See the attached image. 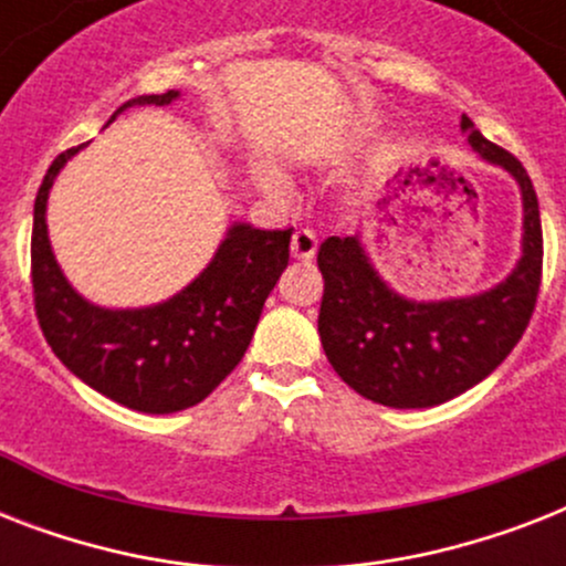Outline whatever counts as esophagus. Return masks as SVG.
I'll return each instance as SVG.
<instances>
[{"mask_svg": "<svg viewBox=\"0 0 566 566\" xmlns=\"http://www.w3.org/2000/svg\"><path fill=\"white\" fill-rule=\"evenodd\" d=\"M291 252L296 261H311V258L317 255V234L311 229H300L291 240Z\"/></svg>", "mask_w": 566, "mask_h": 566, "instance_id": "1", "label": "esophagus"}]
</instances>
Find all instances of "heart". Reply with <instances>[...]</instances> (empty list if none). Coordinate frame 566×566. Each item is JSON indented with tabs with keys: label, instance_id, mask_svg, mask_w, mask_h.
Instances as JSON below:
<instances>
[{
	"label": "heart",
	"instance_id": "heart-1",
	"mask_svg": "<svg viewBox=\"0 0 566 566\" xmlns=\"http://www.w3.org/2000/svg\"><path fill=\"white\" fill-rule=\"evenodd\" d=\"M258 179H261V185L270 190L282 188V176H279V170L270 167V164H261V167H258Z\"/></svg>",
	"mask_w": 566,
	"mask_h": 566
}]
</instances>
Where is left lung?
Instances as JSON below:
<instances>
[{
  "instance_id": "1",
  "label": "left lung",
  "mask_w": 566,
  "mask_h": 566,
  "mask_svg": "<svg viewBox=\"0 0 566 566\" xmlns=\"http://www.w3.org/2000/svg\"><path fill=\"white\" fill-rule=\"evenodd\" d=\"M461 132L523 193V255L505 282L464 300L411 302L381 282L358 234L323 240L317 252L326 282L317 328L328 364L355 394L387 408H431L479 385L509 358L535 314L544 231L532 179L470 117H461Z\"/></svg>"
}]
</instances>
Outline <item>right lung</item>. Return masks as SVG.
I'll use <instances>...</instances> for the list:
<instances>
[{
    "instance_id": "1",
    "label": "right lung",
    "mask_w": 566,
    "mask_h": 566,
    "mask_svg": "<svg viewBox=\"0 0 566 566\" xmlns=\"http://www.w3.org/2000/svg\"><path fill=\"white\" fill-rule=\"evenodd\" d=\"M172 99L179 91L137 96L119 111ZM78 149L57 155L34 199L31 287L43 337L66 370L114 402L144 413L185 411L202 402L247 353L266 296L287 266L293 229L234 222L211 264L172 300L149 308H99L70 287L46 234L49 188Z\"/></svg>"
}]
</instances>
